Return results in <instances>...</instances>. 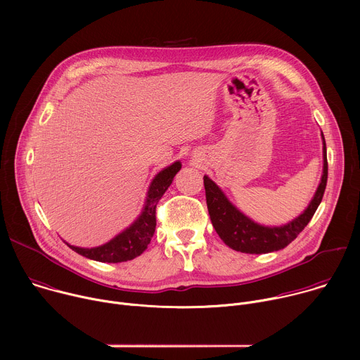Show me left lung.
Wrapping results in <instances>:
<instances>
[{
  "instance_id": "1",
  "label": "left lung",
  "mask_w": 360,
  "mask_h": 360,
  "mask_svg": "<svg viewBox=\"0 0 360 360\" xmlns=\"http://www.w3.org/2000/svg\"><path fill=\"white\" fill-rule=\"evenodd\" d=\"M322 143L323 171L318 189L307 208L299 217L281 226H265L252 221L235 207L224 191L208 175L203 176L205 195H207V205L212 225L219 238L229 248L243 253H269L288 246L304 229L322 202L328 182V160L323 134Z\"/></svg>"
}]
</instances>
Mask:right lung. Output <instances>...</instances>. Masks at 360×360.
Segmentation results:
<instances>
[{
    "label": "right lung",
    "instance_id": "1",
    "mask_svg": "<svg viewBox=\"0 0 360 360\" xmlns=\"http://www.w3.org/2000/svg\"><path fill=\"white\" fill-rule=\"evenodd\" d=\"M181 167L182 164L176 161L153 176L146 192V199L141 215L110 242L95 248H79L67 242L65 243L77 253L98 262L118 264L136 258L148 248L150 238L153 236V232H155L157 203L172 184L174 176L179 172Z\"/></svg>",
    "mask_w": 360,
    "mask_h": 360
}]
</instances>
